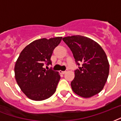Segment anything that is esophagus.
Masks as SVG:
<instances>
[{
	"instance_id": "34e87169",
	"label": "esophagus",
	"mask_w": 121,
	"mask_h": 121,
	"mask_svg": "<svg viewBox=\"0 0 121 121\" xmlns=\"http://www.w3.org/2000/svg\"><path fill=\"white\" fill-rule=\"evenodd\" d=\"M60 72L61 74H65L66 72H67V71H66V70H65V71H61H61H60Z\"/></svg>"
}]
</instances>
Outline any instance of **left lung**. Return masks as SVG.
<instances>
[{
  "instance_id": "1",
  "label": "left lung",
  "mask_w": 121,
  "mask_h": 121,
  "mask_svg": "<svg viewBox=\"0 0 121 121\" xmlns=\"http://www.w3.org/2000/svg\"><path fill=\"white\" fill-rule=\"evenodd\" d=\"M74 56L77 64L82 67L74 71L70 85L75 94L89 98L99 94L104 88L109 74V62L105 52L94 40L80 35L63 38Z\"/></svg>"
}]
</instances>
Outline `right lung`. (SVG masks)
Masks as SVG:
<instances>
[{
  "instance_id": "obj_1",
  "label": "right lung",
  "mask_w": 121,
  "mask_h": 121,
  "mask_svg": "<svg viewBox=\"0 0 121 121\" xmlns=\"http://www.w3.org/2000/svg\"><path fill=\"white\" fill-rule=\"evenodd\" d=\"M62 37L41 38L27 45L20 54L15 65V77L18 85L29 99L42 101L56 92L60 79L59 72L43 68L51 64L54 49Z\"/></svg>"
}]
</instances>
